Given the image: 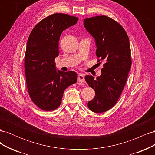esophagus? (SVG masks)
Instances as JSON below:
<instances>
[{"mask_svg": "<svg viewBox=\"0 0 155 155\" xmlns=\"http://www.w3.org/2000/svg\"><path fill=\"white\" fill-rule=\"evenodd\" d=\"M78 81L80 82V83H85V76H84V75H83L81 74L78 75Z\"/></svg>", "mask_w": 155, "mask_h": 155, "instance_id": "obj_1", "label": "esophagus"}]
</instances>
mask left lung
Returning <instances> with one entry per match:
<instances>
[{
    "mask_svg": "<svg viewBox=\"0 0 155 155\" xmlns=\"http://www.w3.org/2000/svg\"><path fill=\"white\" fill-rule=\"evenodd\" d=\"M84 26L96 40L98 63L104 61L100 76H85L96 92L87 105L91 111L102 113L114 106L125 85L132 63L129 39L121 25L105 15L85 18Z\"/></svg>",
    "mask_w": 155,
    "mask_h": 155,
    "instance_id": "obj_1",
    "label": "left lung"
}]
</instances>
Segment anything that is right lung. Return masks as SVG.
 Here are the masks:
<instances>
[{
    "mask_svg": "<svg viewBox=\"0 0 155 155\" xmlns=\"http://www.w3.org/2000/svg\"><path fill=\"white\" fill-rule=\"evenodd\" d=\"M78 21L76 17L54 13L37 23L29 35L25 55L26 86L31 101L41 110L58 108L65 89L77 82L76 72L56 71L55 59L61 33Z\"/></svg>",
    "mask_w": 155,
    "mask_h": 155,
    "instance_id": "add662e5",
    "label": "right lung"
}]
</instances>
